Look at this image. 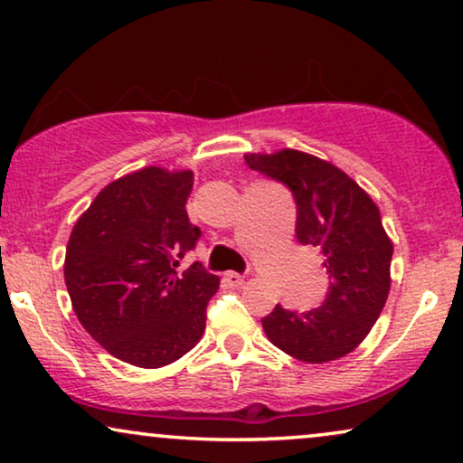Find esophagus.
I'll use <instances>...</instances> for the list:
<instances>
[{
  "label": "esophagus",
  "mask_w": 463,
  "mask_h": 463,
  "mask_svg": "<svg viewBox=\"0 0 463 463\" xmlns=\"http://www.w3.org/2000/svg\"><path fill=\"white\" fill-rule=\"evenodd\" d=\"M224 283L231 285V288H239V285L245 283V279L239 275V272H226L224 275Z\"/></svg>",
  "instance_id": "34e87169"
}]
</instances>
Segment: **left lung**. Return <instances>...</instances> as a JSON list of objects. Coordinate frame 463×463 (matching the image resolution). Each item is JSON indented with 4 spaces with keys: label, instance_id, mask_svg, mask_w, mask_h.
Wrapping results in <instances>:
<instances>
[{
    "label": "left lung",
    "instance_id": "left-lung-1",
    "mask_svg": "<svg viewBox=\"0 0 463 463\" xmlns=\"http://www.w3.org/2000/svg\"><path fill=\"white\" fill-rule=\"evenodd\" d=\"M251 169L281 180L298 203V241L323 253L331 288L318 308L277 306L262 318L264 334L298 361L321 364L353 353L367 337L390 294L394 245L380 207L346 172L315 155L281 148L245 153Z\"/></svg>",
    "mask_w": 463,
    "mask_h": 463
}]
</instances>
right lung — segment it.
Wrapping results in <instances>:
<instances>
[{
    "instance_id": "add662e5",
    "label": "right lung",
    "mask_w": 463,
    "mask_h": 463,
    "mask_svg": "<svg viewBox=\"0 0 463 463\" xmlns=\"http://www.w3.org/2000/svg\"><path fill=\"white\" fill-rule=\"evenodd\" d=\"M193 169L142 167L109 182L71 231L64 283L80 323L109 354L159 369L197 346L220 279L175 269L199 239Z\"/></svg>"
}]
</instances>
